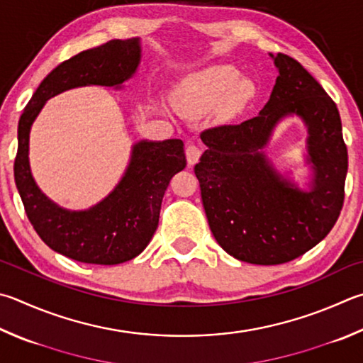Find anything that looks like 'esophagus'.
<instances>
[{
  "mask_svg": "<svg viewBox=\"0 0 363 363\" xmlns=\"http://www.w3.org/2000/svg\"><path fill=\"white\" fill-rule=\"evenodd\" d=\"M186 157H187V163L190 167H194V164L200 160L201 157V150L200 147H196L195 144H189L187 149H186Z\"/></svg>",
  "mask_w": 363,
  "mask_h": 363,
  "instance_id": "esophagus-1",
  "label": "esophagus"
}]
</instances>
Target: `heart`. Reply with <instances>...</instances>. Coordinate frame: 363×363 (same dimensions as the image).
<instances>
[{
  "label": "heart",
  "instance_id": "obj_1",
  "mask_svg": "<svg viewBox=\"0 0 363 363\" xmlns=\"http://www.w3.org/2000/svg\"><path fill=\"white\" fill-rule=\"evenodd\" d=\"M254 96V85L241 79L232 65H211L182 77L171 91V103L177 113L196 117L216 113L222 118L240 114Z\"/></svg>",
  "mask_w": 363,
  "mask_h": 363
}]
</instances>
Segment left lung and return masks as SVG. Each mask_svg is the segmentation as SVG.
<instances>
[{
  "label": "left lung",
  "mask_w": 363,
  "mask_h": 363,
  "mask_svg": "<svg viewBox=\"0 0 363 363\" xmlns=\"http://www.w3.org/2000/svg\"><path fill=\"white\" fill-rule=\"evenodd\" d=\"M269 57L279 76L268 103L246 122L204 130L206 150L195 164L216 241L255 265L291 262L324 240L342 208L347 173L337 104L294 58ZM294 115L308 131L306 191L281 175L264 152L277 123Z\"/></svg>",
  "instance_id": "1"
}]
</instances>
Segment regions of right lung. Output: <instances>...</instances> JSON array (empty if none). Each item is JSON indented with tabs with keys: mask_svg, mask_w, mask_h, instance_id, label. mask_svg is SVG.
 <instances>
[{
	"mask_svg": "<svg viewBox=\"0 0 363 363\" xmlns=\"http://www.w3.org/2000/svg\"><path fill=\"white\" fill-rule=\"evenodd\" d=\"M141 62V39H113L58 65L39 84L17 130L16 186L33 228L52 250L82 263L117 265L140 255L159 225L162 200L186 168L181 140L138 141L113 192L84 211L58 206L41 192L30 168V130L49 98L84 85L122 89Z\"/></svg>",
	"mask_w": 363,
	"mask_h": 363,
	"instance_id": "right-lung-1",
	"label": "right lung"
}]
</instances>
